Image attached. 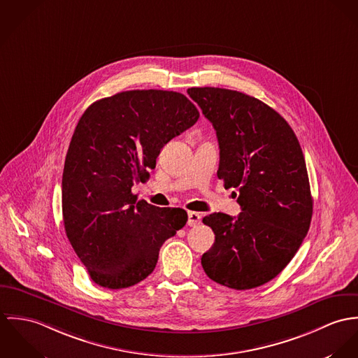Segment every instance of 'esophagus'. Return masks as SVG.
Instances as JSON below:
<instances>
[{"label": "esophagus", "instance_id": "1", "mask_svg": "<svg viewBox=\"0 0 358 358\" xmlns=\"http://www.w3.org/2000/svg\"><path fill=\"white\" fill-rule=\"evenodd\" d=\"M200 222H201L200 213H195V211L188 213V225L189 227H198Z\"/></svg>", "mask_w": 358, "mask_h": 358}]
</instances>
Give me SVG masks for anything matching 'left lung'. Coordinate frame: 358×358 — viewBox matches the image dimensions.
Instances as JSON below:
<instances>
[{
  "instance_id": "8db88e82",
  "label": "left lung",
  "mask_w": 358,
  "mask_h": 358,
  "mask_svg": "<svg viewBox=\"0 0 358 358\" xmlns=\"http://www.w3.org/2000/svg\"><path fill=\"white\" fill-rule=\"evenodd\" d=\"M189 97L215 129L217 176L238 188L241 213L203 218L215 241L203 254L206 275L235 289L259 287L288 265L306 236L313 199L299 141L261 100L221 87H191Z\"/></svg>"
}]
</instances>
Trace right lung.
<instances>
[{
	"mask_svg": "<svg viewBox=\"0 0 358 358\" xmlns=\"http://www.w3.org/2000/svg\"><path fill=\"white\" fill-rule=\"evenodd\" d=\"M198 108L181 93L127 90L94 101L74 130L62 180L67 238L90 278L120 289L148 278L162 244L188 221L182 208L137 200L160 150L194 126Z\"/></svg>",
	"mask_w": 358,
	"mask_h": 358,
	"instance_id": "add662e5",
	"label": "right lung"
}]
</instances>
